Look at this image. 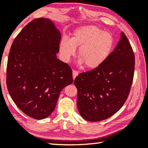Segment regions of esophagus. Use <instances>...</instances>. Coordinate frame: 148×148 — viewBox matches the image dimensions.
Segmentation results:
<instances>
[{"mask_svg":"<svg viewBox=\"0 0 148 148\" xmlns=\"http://www.w3.org/2000/svg\"><path fill=\"white\" fill-rule=\"evenodd\" d=\"M78 74H79V72H78L77 71H72V76H73V79H74L75 78H76V76H78Z\"/></svg>","mask_w":148,"mask_h":148,"instance_id":"obj_1","label":"esophagus"}]
</instances>
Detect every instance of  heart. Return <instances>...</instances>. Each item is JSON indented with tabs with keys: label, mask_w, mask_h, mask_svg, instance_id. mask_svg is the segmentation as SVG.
I'll use <instances>...</instances> for the list:
<instances>
[{
	"label": "heart",
	"mask_w": 148,
	"mask_h": 148,
	"mask_svg": "<svg viewBox=\"0 0 148 148\" xmlns=\"http://www.w3.org/2000/svg\"><path fill=\"white\" fill-rule=\"evenodd\" d=\"M114 39L110 33L94 25L81 26L74 29L71 39L63 37L59 45L60 57L67 63L78 49L79 65L86 68L99 67L108 58L114 47Z\"/></svg>",
	"instance_id": "1"
}]
</instances>
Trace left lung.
<instances>
[{
	"label": "left lung",
	"instance_id": "obj_1",
	"mask_svg": "<svg viewBox=\"0 0 148 148\" xmlns=\"http://www.w3.org/2000/svg\"><path fill=\"white\" fill-rule=\"evenodd\" d=\"M135 69V56L125 34L102 65L81 73L74 80L77 106L82 117L101 121L112 116L128 97Z\"/></svg>",
	"mask_w": 148,
	"mask_h": 148
}]
</instances>
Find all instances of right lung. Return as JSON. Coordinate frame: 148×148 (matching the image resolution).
Here are the masks:
<instances>
[{
	"label": "right lung",
	"mask_w": 148,
	"mask_h": 148,
	"mask_svg": "<svg viewBox=\"0 0 148 148\" xmlns=\"http://www.w3.org/2000/svg\"><path fill=\"white\" fill-rule=\"evenodd\" d=\"M61 33L48 18L34 19L15 38L9 53L6 84L13 101L28 116L43 119L56 107L72 71L57 58Z\"/></svg>",
	"instance_id": "right-lung-1"
}]
</instances>
